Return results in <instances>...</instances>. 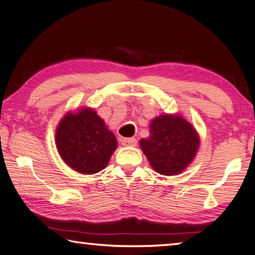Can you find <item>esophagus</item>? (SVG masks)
<instances>
[{"label": "esophagus", "mask_w": 255, "mask_h": 255, "mask_svg": "<svg viewBox=\"0 0 255 255\" xmlns=\"http://www.w3.org/2000/svg\"><path fill=\"white\" fill-rule=\"evenodd\" d=\"M120 141H122V144L124 146H136V144H137V139H136V138H133V137L123 138V139Z\"/></svg>", "instance_id": "esophagus-1"}]
</instances>
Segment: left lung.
Returning a JSON list of instances; mask_svg holds the SVG:
<instances>
[{"label": "left lung", "instance_id": "obj_1", "mask_svg": "<svg viewBox=\"0 0 255 255\" xmlns=\"http://www.w3.org/2000/svg\"><path fill=\"white\" fill-rule=\"evenodd\" d=\"M140 148L159 174L175 175L195 158L200 139L196 129L180 115H161L150 122L149 136Z\"/></svg>", "mask_w": 255, "mask_h": 255}]
</instances>
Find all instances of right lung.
<instances>
[{"label": "right lung", "mask_w": 255, "mask_h": 255, "mask_svg": "<svg viewBox=\"0 0 255 255\" xmlns=\"http://www.w3.org/2000/svg\"><path fill=\"white\" fill-rule=\"evenodd\" d=\"M55 139L63 161L83 174L105 169L118 145L114 132L91 108L67 112L56 129Z\"/></svg>", "instance_id": "obj_1"}]
</instances>
